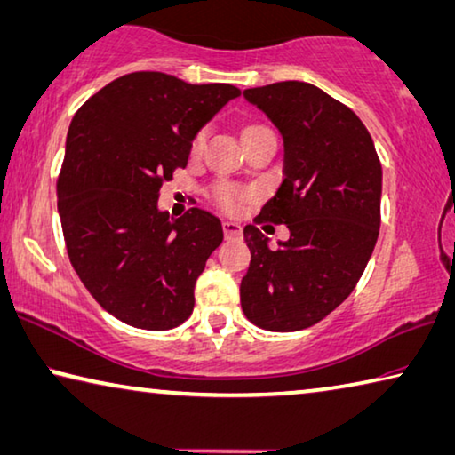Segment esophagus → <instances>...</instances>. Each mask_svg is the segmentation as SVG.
Here are the masks:
<instances>
[{
	"instance_id": "34e87169",
	"label": "esophagus",
	"mask_w": 455,
	"mask_h": 455,
	"mask_svg": "<svg viewBox=\"0 0 455 455\" xmlns=\"http://www.w3.org/2000/svg\"><path fill=\"white\" fill-rule=\"evenodd\" d=\"M222 230H225L227 239H241V236H243V228H241L239 222L225 220V222H222Z\"/></svg>"
}]
</instances>
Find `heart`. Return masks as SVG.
I'll return each mask as SVG.
<instances>
[{
    "label": "heart",
    "mask_w": 455,
    "mask_h": 455,
    "mask_svg": "<svg viewBox=\"0 0 455 455\" xmlns=\"http://www.w3.org/2000/svg\"><path fill=\"white\" fill-rule=\"evenodd\" d=\"M259 127H263V125H249L243 132V135L249 133V132H255V129H259ZM206 137H208L206 127H202V129H198L196 133H194L192 141H190V154L192 156L202 154V149H204V146H206ZM214 200L219 202V206L225 208V211L236 212V211H239L241 202L244 200V194L241 190L233 188V186H220V188H216V192H214Z\"/></svg>",
    "instance_id": "heart-1"
}]
</instances>
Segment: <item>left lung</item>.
Segmentation results:
<instances>
[{"instance_id":"left-lung-1","label":"left lung","mask_w":455,"mask_h":455,"mask_svg":"<svg viewBox=\"0 0 455 455\" xmlns=\"http://www.w3.org/2000/svg\"><path fill=\"white\" fill-rule=\"evenodd\" d=\"M243 97L283 137L285 178L259 216L287 225L290 239L271 251L261 230L244 227L251 265L241 307L263 330H304L348 298L369 263L383 170L363 121L318 86L283 81Z\"/></svg>"}]
</instances>
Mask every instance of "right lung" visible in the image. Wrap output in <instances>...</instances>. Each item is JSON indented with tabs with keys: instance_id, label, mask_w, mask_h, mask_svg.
Segmentation results:
<instances>
[{
	"instance_id": "right-lung-1",
	"label": "right lung",
	"mask_w": 455,
	"mask_h": 455,
	"mask_svg": "<svg viewBox=\"0 0 455 455\" xmlns=\"http://www.w3.org/2000/svg\"><path fill=\"white\" fill-rule=\"evenodd\" d=\"M239 95L225 83L132 72L70 121L56 182L67 253L99 306L129 326L170 330L190 318L222 227L200 208L172 220L157 196L188 164L194 133Z\"/></svg>"
}]
</instances>
